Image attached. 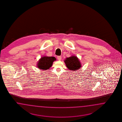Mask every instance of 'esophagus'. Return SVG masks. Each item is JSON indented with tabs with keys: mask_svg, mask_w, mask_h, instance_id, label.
I'll return each instance as SVG.
<instances>
[{
	"mask_svg": "<svg viewBox=\"0 0 122 122\" xmlns=\"http://www.w3.org/2000/svg\"><path fill=\"white\" fill-rule=\"evenodd\" d=\"M57 59H58V60H61V59H62V57L60 56H58V57H57Z\"/></svg>",
	"mask_w": 122,
	"mask_h": 122,
	"instance_id": "1",
	"label": "esophagus"
}]
</instances>
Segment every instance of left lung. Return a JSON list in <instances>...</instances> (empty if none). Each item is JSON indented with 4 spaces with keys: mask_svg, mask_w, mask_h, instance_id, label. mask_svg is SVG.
<instances>
[{
    "mask_svg": "<svg viewBox=\"0 0 122 122\" xmlns=\"http://www.w3.org/2000/svg\"><path fill=\"white\" fill-rule=\"evenodd\" d=\"M64 62L67 68L70 71H77L82 67L80 60L76 56L73 55L66 58Z\"/></svg>",
    "mask_w": 122,
    "mask_h": 122,
    "instance_id": "8db88e82",
    "label": "left lung"
}]
</instances>
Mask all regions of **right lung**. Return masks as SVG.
Instances as JSON below:
<instances>
[{
	"label": "right lung",
	"mask_w": 122,
	"mask_h": 122,
	"mask_svg": "<svg viewBox=\"0 0 122 122\" xmlns=\"http://www.w3.org/2000/svg\"><path fill=\"white\" fill-rule=\"evenodd\" d=\"M56 60V59L54 57L44 56L41 57L38 61L37 66L41 70H47L51 67L53 63Z\"/></svg>",
	"instance_id": "1"
}]
</instances>
